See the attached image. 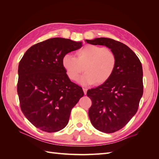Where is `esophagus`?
<instances>
[{"label": "esophagus", "mask_w": 159, "mask_h": 159, "mask_svg": "<svg viewBox=\"0 0 159 159\" xmlns=\"http://www.w3.org/2000/svg\"><path fill=\"white\" fill-rule=\"evenodd\" d=\"M83 91H84V94H85V95H86V93H87L88 89H87V88H83Z\"/></svg>", "instance_id": "obj_1"}]
</instances>
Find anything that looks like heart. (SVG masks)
I'll return each mask as SVG.
<instances>
[{
	"label": "heart",
	"mask_w": 159,
	"mask_h": 159,
	"mask_svg": "<svg viewBox=\"0 0 159 159\" xmlns=\"http://www.w3.org/2000/svg\"><path fill=\"white\" fill-rule=\"evenodd\" d=\"M61 64L71 80H78L84 68L85 73L81 76L80 82L85 85L94 83L101 85L111 78L116 68L117 57L110 49L88 44L76 52V57L64 55Z\"/></svg>",
	"instance_id": "heart-1"
}]
</instances>
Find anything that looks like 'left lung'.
<instances>
[{"label":"left lung","instance_id":"1","mask_svg":"<svg viewBox=\"0 0 159 159\" xmlns=\"http://www.w3.org/2000/svg\"><path fill=\"white\" fill-rule=\"evenodd\" d=\"M85 41L105 46L116 55V68L111 78L87 92L92 102L88 115L93 126L105 133L116 132L138 110L143 93L142 64L134 52L119 41L107 38Z\"/></svg>","mask_w":159,"mask_h":159}]
</instances>
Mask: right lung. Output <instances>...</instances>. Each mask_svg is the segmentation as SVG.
Segmentation results:
<instances>
[{"mask_svg":"<svg viewBox=\"0 0 159 159\" xmlns=\"http://www.w3.org/2000/svg\"><path fill=\"white\" fill-rule=\"evenodd\" d=\"M81 42L53 38L31 46L18 65L17 92L23 114L43 131L54 133L68 123L71 111L84 96L61 64L63 56Z\"/></svg>","mask_w":159,"mask_h":159,"instance_id":"add662e5","label":"right lung"}]
</instances>
